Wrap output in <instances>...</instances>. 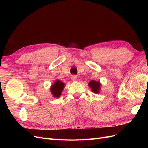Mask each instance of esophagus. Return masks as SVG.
Returning <instances> with one entry per match:
<instances>
[{
    "label": "esophagus",
    "instance_id": "obj_1",
    "mask_svg": "<svg viewBox=\"0 0 148 148\" xmlns=\"http://www.w3.org/2000/svg\"><path fill=\"white\" fill-rule=\"evenodd\" d=\"M71 78L73 80V81H76V80L77 79V75H72L71 76Z\"/></svg>",
    "mask_w": 148,
    "mask_h": 148
}]
</instances>
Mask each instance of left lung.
Wrapping results in <instances>:
<instances>
[{
    "instance_id": "obj_1",
    "label": "left lung",
    "mask_w": 148,
    "mask_h": 148,
    "mask_svg": "<svg viewBox=\"0 0 148 148\" xmlns=\"http://www.w3.org/2000/svg\"><path fill=\"white\" fill-rule=\"evenodd\" d=\"M89 86L91 88V91L95 93H99L100 92V87H101V83L99 82H96L95 80H92V81L89 82Z\"/></svg>"
}]
</instances>
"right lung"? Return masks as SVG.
<instances>
[{
    "instance_id": "obj_1",
    "label": "right lung",
    "mask_w": 148,
    "mask_h": 148,
    "mask_svg": "<svg viewBox=\"0 0 148 148\" xmlns=\"http://www.w3.org/2000/svg\"><path fill=\"white\" fill-rule=\"evenodd\" d=\"M65 87V83L59 80H56V82L53 84L51 87V92L54 97H59L62 94V91Z\"/></svg>"
}]
</instances>
